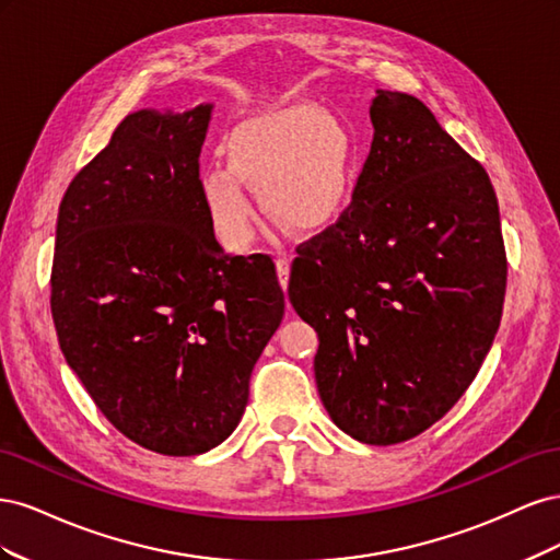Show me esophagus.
<instances>
[{"label":"esophagus","instance_id":"34e87169","mask_svg":"<svg viewBox=\"0 0 560 560\" xmlns=\"http://www.w3.org/2000/svg\"><path fill=\"white\" fill-rule=\"evenodd\" d=\"M276 268H278V278H280L282 290H287V282H290V254L280 252L276 257Z\"/></svg>","mask_w":560,"mask_h":560}]
</instances>
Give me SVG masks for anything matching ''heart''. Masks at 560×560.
Here are the masks:
<instances>
[{
	"label": "heart",
	"instance_id": "1",
	"mask_svg": "<svg viewBox=\"0 0 560 560\" xmlns=\"http://www.w3.org/2000/svg\"><path fill=\"white\" fill-rule=\"evenodd\" d=\"M226 159L200 173V194L222 243L245 249L257 217L243 183L266 217L292 231H322L348 206L358 144L338 116L290 103L243 118L229 132Z\"/></svg>",
	"mask_w": 560,
	"mask_h": 560
}]
</instances>
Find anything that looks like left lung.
<instances>
[{
  "mask_svg": "<svg viewBox=\"0 0 560 560\" xmlns=\"http://www.w3.org/2000/svg\"><path fill=\"white\" fill-rule=\"evenodd\" d=\"M350 208L299 247L290 301L317 331L315 383L371 446L425 432L477 378L500 327L506 259L483 167L418 97L376 91Z\"/></svg>",
  "mask_w": 560,
  "mask_h": 560,
  "instance_id": "obj_1",
  "label": "left lung"
}]
</instances>
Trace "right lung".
<instances>
[{"label":"right lung","instance_id":"obj_1","mask_svg":"<svg viewBox=\"0 0 560 560\" xmlns=\"http://www.w3.org/2000/svg\"><path fill=\"white\" fill-rule=\"evenodd\" d=\"M212 107L128 114L58 210L60 350L112 425L163 455L238 428L284 315L270 257H229L214 238L198 179Z\"/></svg>","mask_w":560,"mask_h":560}]
</instances>
